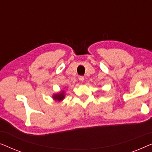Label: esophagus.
<instances>
[{"label":"esophagus","instance_id":"esophagus-1","mask_svg":"<svg viewBox=\"0 0 152 152\" xmlns=\"http://www.w3.org/2000/svg\"><path fill=\"white\" fill-rule=\"evenodd\" d=\"M79 80H80L81 82H84V77L83 76H80V78H79Z\"/></svg>","mask_w":152,"mask_h":152}]
</instances>
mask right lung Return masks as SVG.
Masks as SVG:
<instances>
[{
  "mask_svg": "<svg viewBox=\"0 0 152 152\" xmlns=\"http://www.w3.org/2000/svg\"><path fill=\"white\" fill-rule=\"evenodd\" d=\"M65 92H66L65 90L63 89V90H61L60 92L55 93V94H53V99L55 101H57V102L62 101L64 98H65V96H66Z\"/></svg>",
  "mask_w": 152,
  "mask_h": 152,
  "instance_id": "1",
  "label": "right lung"
}]
</instances>
